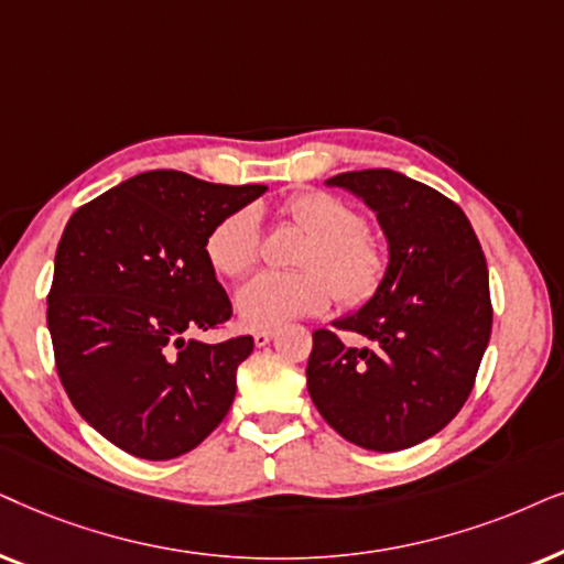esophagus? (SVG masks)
<instances>
[{
  "label": "esophagus",
  "mask_w": 564,
  "mask_h": 564,
  "mask_svg": "<svg viewBox=\"0 0 564 564\" xmlns=\"http://www.w3.org/2000/svg\"><path fill=\"white\" fill-rule=\"evenodd\" d=\"M252 337H254V345H258V348H265V345L275 337V333L273 329H258Z\"/></svg>",
  "instance_id": "34e87169"
}]
</instances>
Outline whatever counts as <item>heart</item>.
<instances>
[{
    "label": "heart",
    "instance_id": "heart-1",
    "mask_svg": "<svg viewBox=\"0 0 564 564\" xmlns=\"http://www.w3.org/2000/svg\"><path fill=\"white\" fill-rule=\"evenodd\" d=\"M283 214L310 245L296 273H260L237 291L239 322L252 329L283 327L327 310L329 286L343 304L356 306L377 294L387 270L379 239L335 195L310 191L286 200ZM206 258L216 273L239 278L260 258V216L252 206L237 208L216 224L206 239Z\"/></svg>",
    "mask_w": 564,
    "mask_h": 564
}]
</instances>
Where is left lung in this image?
I'll return each mask as SVG.
<instances>
[{
	"instance_id": "8db88e82",
	"label": "left lung",
	"mask_w": 564,
	"mask_h": 564,
	"mask_svg": "<svg viewBox=\"0 0 564 564\" xmlns=\"http://www.w3.org/2000/svg\"><path fill=\"white\" fill-rule=\"evenodd\" d=\"M377 214L387 270L377 294L312 335L306 389L345 441L400 452L446 427L475 387L490 343V275L471 224L454 200L394 170L325 180Z\"/></svg>"
}]
</instances>
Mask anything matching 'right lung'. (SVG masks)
<instances>
[{"label": "right lung", "mask_w": 564, "mask_h": 564, "mask_svg": "<svg viewBox=\"0 0 564 564\" xmlns=\"http://www.w3.org/2000/svg\"><path fill=\"white\" fill-rule=\"evenodd\" d=\"M265 191L152 170L66 224L48 294L56 371L79 415L126 454L175 459L227 417L252 337L208 345L185 333L231 317L206 239Z\"/></svg>", "instance_id": "right-lung-1"}]
</instances>
